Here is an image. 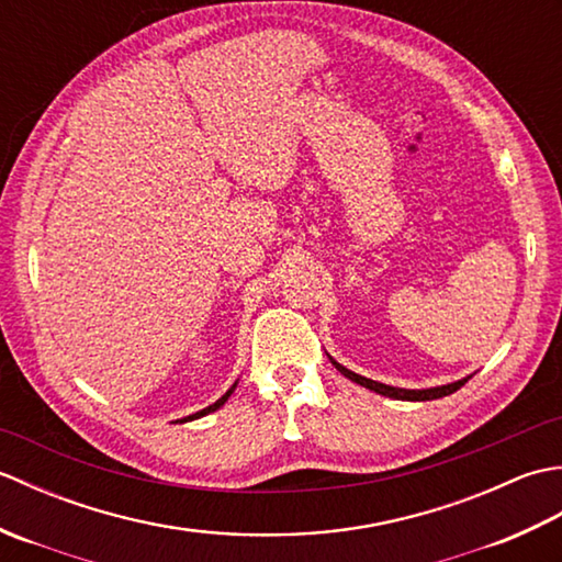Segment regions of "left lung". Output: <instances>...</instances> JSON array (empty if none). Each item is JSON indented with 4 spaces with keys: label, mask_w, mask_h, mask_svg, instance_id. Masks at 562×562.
Returning <instances> with one entry per match:
<instances>
[{
    "label": "left lung",
    "mask_w": 562,
    "mask_h": 562,
    "mask_svg": "<svg viewBox=\"0 0 562 562\" xmlns=\"http://www.w3.org/2000/svg\"><path fill=\"white\" fill-rule=\"evenodd\" d=\"M330 362L336 364V369L340 374L348 376L350 381H355V384H360L369 391H376L381 393V396H389V398H396V401H432V398H441V396H449V393L459 391L465 381L469 379H461V381H453V384H447V386H435V389H423V391H408V389H396V386H386V384H379V381H372L367 376H360L350 372V369H345L342 364H338L336 360L330 357Z\"/></svg>",
    "instance_id": "obj_1"
}]
</instances>
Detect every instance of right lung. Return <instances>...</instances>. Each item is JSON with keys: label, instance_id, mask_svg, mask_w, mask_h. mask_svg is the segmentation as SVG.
Segmentation results:
<instances>
[{"label": "right lung", "instance_id": "right-lung-1", "mask_svg": "<svg viewBox=\"0 0 562 562\" xmlns=\"http://www.w3.org/2000/svg\"><path fill=\"white\" fill-rule=\"evenodd\" d=\"M236 389V384L229 389V391H226L224 393V396L217 401V403H212V405H207V408H202V411H198L195 415H188V417H183V420L181 423H188V420H195V417H202V415H207V413H212V411H217V408H222V405L226 403V398H229L232 396V391Z\"/></svg>", "mask_w": 562, "mask_h": 562}]
</instances>
